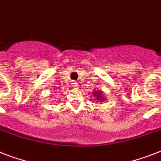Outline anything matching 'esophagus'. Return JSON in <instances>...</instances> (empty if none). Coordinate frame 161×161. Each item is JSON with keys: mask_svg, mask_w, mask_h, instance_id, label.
I'll return each mask as SVG.
<instances>
[{"mask_svg": "<svg viewBox=\"0 0 161 161\" xmlns=\"http://www.w3.org/2000/svg\"><path fill=\"white\" fill-rule=\"evenodd\" d=\"M72 85H73V87L74 88H78V83H77V82H75V81H73V83H72Z\"/></svg>", "mask_w": 161, "mask_h": 161, "instance_id": "34e87169", "label": "esophagus"}]
</instances>
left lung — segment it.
<instances>
[{
    "label": "left lung",
    "instance_id": "left-lung-1",
    "mask_svg": "<svg viewBox=\"0 0 161 161\" xmlns=\"http://www.w3.org/2000/svg\"><path fill=\"white\" fill-rule=\"evenodd\" d=\"M93 96H94V97H96V98H97V99H98V101H104V100H105V98H103V96L102 95V93H101V92L99 90L95 91V92H94V94H93Z\"/></svg>",
    "mask_w": 161,
    "mask_h": 161
}]
</instances>
